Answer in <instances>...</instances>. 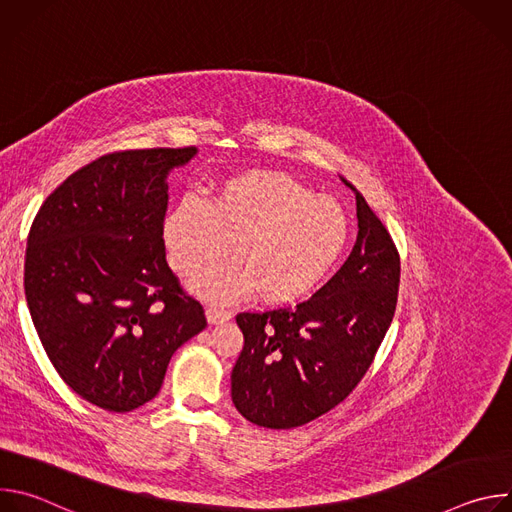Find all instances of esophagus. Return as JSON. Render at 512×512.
Listing matches in <instances>:
<instances>
[{
  "label": "esophagus",
  "instance_id": "1",
  "mask_svg": "<svg viewBox=\"0 0 512 512\" xmlns=\"http://www.w3.org/2000/svg\"><path fill=\"white\" fill-rule=\"evenodd\" d=\"M206 318H208L210 324H223V322L231 320V312L218 308V306H208L206 308Z\"/></svg>",
  "mask_w": 512,
  "mask_h": 512
}]
</instances>
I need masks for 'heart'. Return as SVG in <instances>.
Returning a JSON list of instances; mask_svg holds the SVG:
<instances>
[{"label":"heart","instance_id":"heart-1","mask_svg":"<svg viewBox=\"0 0 512 512\" xmlns=\"http://www.w3.org/2000/svg\"><path fill=\"white\" fill-rule=\"evenodd\" d=\"M350 235L344 208L312 196L298 180L253 172L227 182L210 204L188 198L164 225L172 265L196 275L221 259L233 261L196 279L198 294L216 302L253 296L287 304L306 296L340 259Z\"/></svg>","mask_w":512,"mask_h":512}]
</instances>
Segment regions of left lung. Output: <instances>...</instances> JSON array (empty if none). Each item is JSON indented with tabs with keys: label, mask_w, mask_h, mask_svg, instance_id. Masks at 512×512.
Listing matches in <instances>:
<instances>
[{
	"label": "left lung",
	"mask_w": 512,
	"mask_h": 512,
	"mask_svg": "<svg viewBox=\"0 0 512 512\" xmlns=\"http://www.w3.org/2000/svg\"><path fill=\"white\" fill-rule=\"evenodd\" d=\"M344 265L296 308L241 312L245 336L233 367V403L255 425L300 427L342 403L367 375L393 322L399 251L364 196Z\"/></svg>",
	"instance_id": "left-lung-1"
}]
</instances>
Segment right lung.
<instances>
[{"mask_svg":"<svg viewBox=\"0 0 512 512\" xmlns=\"http://www.w3.org/2000/svg\"><path fill=\"white\" fill-rule=\"evenodd\" d=\"M194 154V145L105 154L70 174L30 227L34 328L60 379L101 409L152 401L172 354L206 328L164 245L166 176Z\"/></svg>","mask_w":512,"mask_h":512,"instance_id":"right-lung-1","label":"right lung"}]
</instances>
